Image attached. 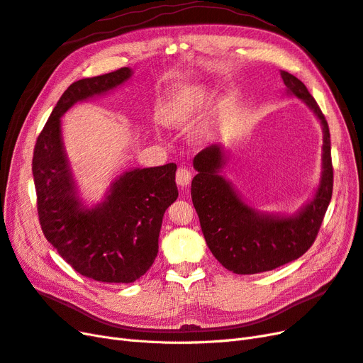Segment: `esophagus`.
Listing matches in <instances>:
<instances>
[{
	"label": "esophagus",
	"mask_w": 363,
	"mask_h": 363,
	"mask_svg": "<svg viewBox=\"0 0 363 363\" xmlns=\"http://www.w3.org/2000/svg\"><path fill=\"white\" fill-rule=\"evenodd\" d=\"M191 182V173L189 169H178L176 172V184L179 185L181 189H185Z\"/></svg>",
	"instance_id": "1"
}]
</instances>
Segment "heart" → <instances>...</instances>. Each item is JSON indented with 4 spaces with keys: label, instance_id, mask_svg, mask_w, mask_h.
<instances>
[{
    "label": "heart",
    "instance_id": "obj_1",
    "mask_svg": "<svg viewBox=\"0 0 363 363\" xmlns=\"http://www.w3.org/2000/svg\"><path fill=\"white\" fill-rule=\"evenodd\" d=\"M211 91L202 84L182 85L176 89L169 100L160 109V121L164 126L172 129H184L190 126L194 118L201 116V112L208 104ZM225 100H213L199 126L196 128V140H206L219 123L222 113L225 112Z\"/></svg>",
    "mask_w": 363,
    "mask_h": 363
}]
</instances>
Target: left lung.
<instances>
[{
	"instance_id": "obj_1",
	"label": "left lung",
	"mask_w": 363,
	"mask_h": 363,
	"mask_svg": "<svg viewBox=\"0 0 363 363\" xmlns=\"http://www.w3.org/2000/svg\"><path fill=\"white\" fill-rule=\"evenodd\" d=\"M289 96L303 100L323 128V172L319 185L306 205L294 214H274L255 210L220 174L226 162L222 144L196 155L191 199L199 216L205 242L228 271L240 275L260 274L291 263L313 245L333 193V165L328 124L306 85L281 71Z\"/></svg>"
}]
</instances>
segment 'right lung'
Instances as JSON below:
<instances>
[{
	"instance_id": "right-lung-1",
	"label": "right lung",
	"mask_w": 363,
	"mask_h": 363,
	"mask_svg": "<svg viewBox=\"0 0 363 363\" xmlns=\"http://www.w3.org/2000/svg\"><path fill=\"white\" fill-rule=\"evenodd\" d=\"M128 67L74 82L62 94L33 152L38 214L45 239L80 275L101 283H133L153 264L165 210L178 199L176 164L117 176L101 202L88 206L62 137V116L79 101L128 82Z\"/></svg>"
}]
</instances>
